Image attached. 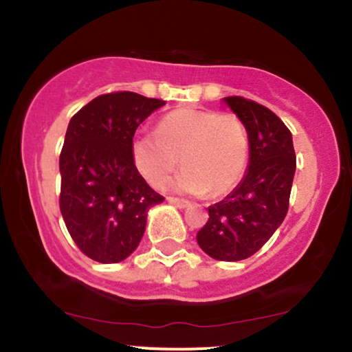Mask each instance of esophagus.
I'll return each mask as SVG.
<instances>
[{"label": "esophagus", "mask_w": 352, "mask_h": 352, "mask_svg": "<svg viewBox=\"0 0 352 352\" xmlns=\"http://www.w3.org/2000/svg\"><path fill=\"white\" fill-rule=\"evenodd\" d=\"M168 204L175 205L177 208H188L190 207V201L187 200H182V199H173V197H168Z\"/></svg>", "instance_id": "1"}]
</instances>
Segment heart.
<instances>
[{
  "instance_id": "1",
  "label": "heart",
  "mask_w": 352,
  "mask_h": 352,
  "mask_svg": "<svg viewBox=\"0 0 352 352\" xmlns=\"http://www.w3.org/2000/svg\"><path fill=\"white\" fill-rule=\"evenodd\" d=\"M131 153L137 170L153 187L165 185L182 162L185 168L172 180L173 190L218 197L243 179L250 139L245 124L235 114L175 109L159 120L157 132L137 134Z\"/></svg>"
}]
</instances>
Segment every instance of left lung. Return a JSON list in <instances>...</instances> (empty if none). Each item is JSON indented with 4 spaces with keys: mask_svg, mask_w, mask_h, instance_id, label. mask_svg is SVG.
Here are the masks:
<instances>
[{
    "mask_svg": "<svg viewBox=\"0 0 352 352\" xmlns=\"http://www.w3.org/2000/svg\"><path fill=\"white\" fill-rule=\"evenodd\" d=\"M223 102L248 132V168L233 192L208 207L197 241L213 260L240 261L256 253L285 220L296 155L292 132L270 109L238 96Z\"/></svg>",
    "mask_w": 352,
    "mask_h": 352,
    "instance_id": "1",
    "label": "left lung"
}]
</instances>
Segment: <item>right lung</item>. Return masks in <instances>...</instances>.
Returning a JSON list of instances; mask_svg holds the SVG:
<instances>
[{
    "mask_svg": "<svg viewBox=\"0 0 352 352\" xmlns=\"http://www.w3.org/2000/svg\"><path fill=\"white\" fill-rule=\"evenodd\" d=\"M165 100L135 92L92 99L72 116L59 157V207L86 256L119 263L142 240L148 210L164 197L134 165L131 144L140 124Z\"/></svg>",
    "mask_w": 352,
    "mask_h": 352,
    "instance_id": "right-lung-1",
    "label": "right lung"
}]
</instances>
